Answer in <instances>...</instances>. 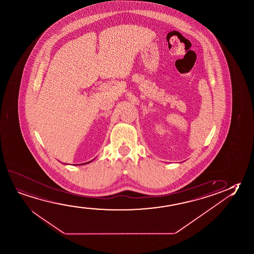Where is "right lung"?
I'll return each instance as SVG.
<instances>
[{"mask_svg": "<svg viewBox=\"0 0 254 254\" xmlns=\"http://www.w3.org/2000/svg\"><path fill=\"white\" fill-rule=\"evenodd\" d=\"M92 161L93 160L90 161V162H88V163H84V164H76V165H83V164H90V162H92ZM74 165H75V164H74Z\"/></svg>", "mask_w": 254, "mask_h": 254, "instance_id": "right-lung-1", "label": "right lung"}]
</instances>
